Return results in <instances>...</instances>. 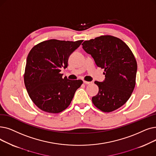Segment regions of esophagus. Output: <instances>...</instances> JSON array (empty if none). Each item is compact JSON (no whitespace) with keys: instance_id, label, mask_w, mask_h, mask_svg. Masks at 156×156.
Returning <instances> with one entry per match:
<instances>
[{"instance_id":"esophagus-1","label":"esophagus","mask_w":156,"mask_h":156,"mask_svg":"<svg viewBox=\"0 0 156 156\" xmlns=\"http://www.w3.org/2000/svg\"><path fill=\"white\" fill-rule=\"evenodd\" d=\"M83 83L85 84V85H89V84H90L91 82H87V81H83Z\"/></svg>"}]
</instances>
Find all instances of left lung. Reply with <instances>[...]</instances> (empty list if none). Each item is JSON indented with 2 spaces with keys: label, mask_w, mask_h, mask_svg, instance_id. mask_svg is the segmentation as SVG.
<instances>
[{
  "label": "left lung",
  "mask_w": 156,
  "mask_h": 156,
  "mask_svg": "<svg viewBox=\"0 0 156 156\" xmlns=\"http://www.w3.org/2000/svg\"><path fill=\"white\" fill-rule=\"evenodd\" d=\"M83 50L105 69V80L96 81L99 92L92 98L94 106L103 112H112L123 106L136 84L137 62L131 49L120 39L109 35L85 41Z\"/></svg>",
  "instance_id": "1"
}]
</instances>
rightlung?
<instances>
[{
	"mask_svg": "<svg viewBox=\"0 0 156 156\" xmlns=\"http://www.w3.org/2000/svg\"><path fill=\"white\" fill-rule=\"evenodd\" d=\"M83 40L76 41L50 39L35 45L27 58L24 83L29 96L39 109L58 113L69 106L81 80L62 78L71 54Z\"/></svg>",
	"mask_w": 156,
	"mask_h": 156,
	"instance_id": "obj_1",
	"label": "right lung"
}]
</instances>
